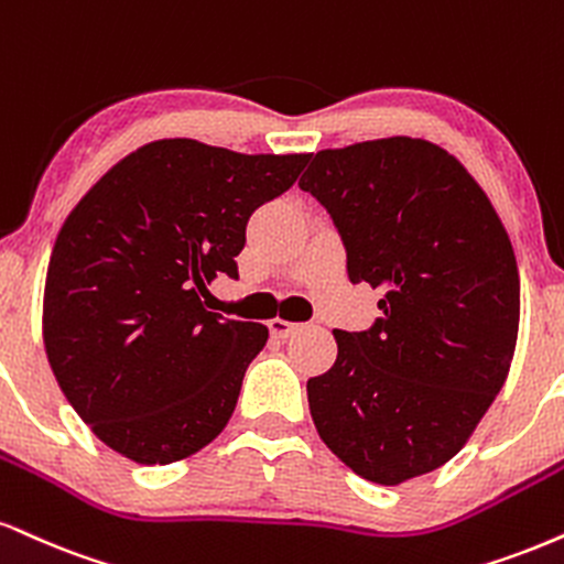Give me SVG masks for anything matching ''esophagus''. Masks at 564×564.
I'll return each instance as SVG.
<instances>
[{
  "label": "esophagus",
  "instance_id": "obj_1",
  "mask_svg": "<svg viewBox=\"0 0 564 564\" xmlns=\"http://www.w3.org/2000/svg\"><path fill=\"white\" fill-rule=\"evenodd\" d=\"M268 328H270V334H273L275 338H286V336L294 334V330L300 328V325H296V323H289V321H283V317H273V321L268 323Z\"/></svg>",
  "mask_w": 564,
  "mask_h": 564
}]
</instances>
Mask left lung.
<instances>
[{"label":"left lung","mask_w":564,"mask_h":564,"mask_svg":"<svg viewBox=\"0 0 564 564\" xmlns=\"http://www.w3.org/2000/svg\"><path fill=\"white\" fill-rule=\"evenodd\" d=\"M300 188L334 217L349 281L383 291V317L334 330L336 362L307 381L315 429L359 478L425 476L463 449L510 372V236L463 162L425 139L323 149Z\"/></svg>","instance_id":"left-lung-1"}]
</instances>
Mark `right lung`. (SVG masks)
<instances>
[{
  "label": "right lung",
  "instance_id": "obj_1",
  "mask_svg": "<svg viewBox=\"0 0 564 564\" xmlns=\"http://www.w3.org/2000/svg\"><path fill=\"white\" fill-rule=\"evenodd\" d=\"M310 154H241L160 139L112 165L73 207L44 286V349L80 420L139 465H171L226 429L262 323L205 310L257 207Z\"/></svg>",
  "mask_w": 564,
  "mask_h": 564
}]
</instances>
